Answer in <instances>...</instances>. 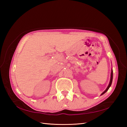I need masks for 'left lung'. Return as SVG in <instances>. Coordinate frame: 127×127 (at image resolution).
<instances>
[{"label": "left lung", "mask_w": 127, "mask_h": 127, "mask_svg": "<svg viewBox=\"0 0 127 127\" xmlns=\"http://www.w3.org/2000/svg\"><path fill=\"white\" fill-rule=\"evenodd\" d=\"M112 79H113V70H111V79H110V83H109V86H107V87L106 88V89L104 91L103 93L101 94V95H103V94H104L105 93H106V92L107 91V90H108L109 89V88H110V87L111 86V84H112Z\"/></svg>", "instance_id": "1"}]
</instances>
